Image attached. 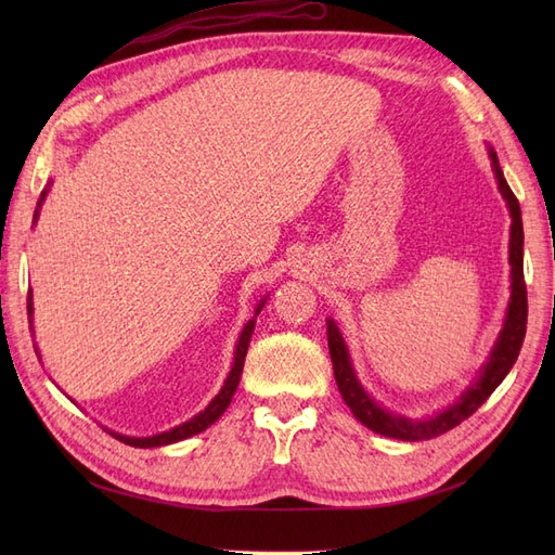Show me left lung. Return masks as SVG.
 Here are the masks:
<instances>
[{"label":"left lung","mask_w":555,"mask_h":555,"mask_svg":"<svg viewBox=\"0 0 555 555\" xmlns=\"http://www.w3.org/2000/svg\"><path fill=\"white\" fill-rule=\"evenodd\" d=\"M489 153H491L493 171L498 178V188H500L502 196H505L509 212H512V236H509L512 300H509V310H507V319H505V328L500 331V338L491 351L489 363L483 365V371L477 377V382L459 398V402H453L451 408H447L440 414L424 418V422H412V418L396 416L391 412L382 410L377 402L363 391V386L359 384L354 371H351L343 335H340L338 326H335L328 319V328H326L328 351H331L333 375H335V384H338V391H340L343 400L347 402L351 414H354L363 426H367L379 435H386V438L416 442V440L438 438V435L456 428L461 422H465L467 416H473L483 405V402L489 400V396L498 389L500 382L507 377L512 365L518 359L520 345H524L526 324H528V292H526V278H524V220H520L518 198L509 190L505 176H502L498 155L493 153V150H489Z\"/></svg>","instance_id":"obj_1"}]
</instances>
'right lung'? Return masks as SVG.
I'll use <instances>...</instances> for the list:
<instances>
[{
  "label": "right lung",
  "instance_id": "add662e5",
  "mask_svg": "<svg viewBox=\"0 0 555 555\" xmlns=\"http://www.w3.org/2000/svg\"><path fill=\"white\" fill-rule=\"evenodd\" d=\"M43 196H46V192H43L41 198H39V206H41ZM261 306H263V304H261ZM261 306L257 308V314H259ZM27 312L31 314V298L27 300ZM251 331H255V319H249L247 326H245L243 333H241V340H238V347H236V359H233V367H231V373H229V377H227V382H224V386H222V391L212 398V402H210V405H208L204 412L196 414L194 418H190V422H184L182 426H176V428L166 430V433L153 435V438H127V435H120V433H111V435H115V440H120V442H125V444H129V447L147 449V447L173 444V442H180V440H184V438H192V435H196V433H201V430H206L210 424H215L217 418H220V416L224 414V410L229 408V402H231L233 393H236V389H238V382H241V375H243V365H245L247 345H249V338H251Z\"/></svg>",
  "mask_w": 555,
  "mask_h": 555
}]
</instances>
